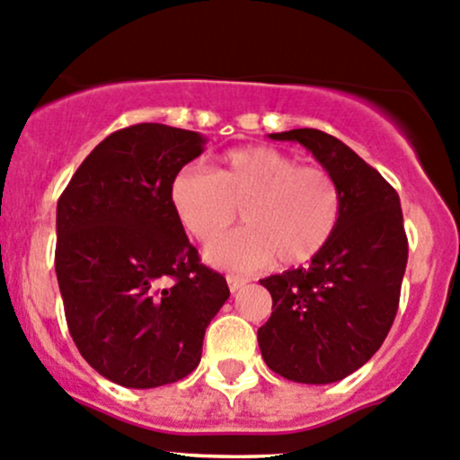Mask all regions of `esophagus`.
<instances>
[{
    "instance_id": "obj_1",
    "label": "esophagus",
    "mask_w": 460,
    "mask_h": 460,
    "mask_svg": "<svg viewBox=\"0 0 460 460\" xmlns=\"http://www.w3.org/2000/svg\"><path fill=\"white\" fill-rule=\"evenodd\" d=\"M226 284H229L231 293H238L240 288L246 287V279L238 278V275H226Z\"/></svg>"
}]
</instances>
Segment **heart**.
<instances>
[{"mask_svg":"<svg viewBox=\"0 0 460 460\" xmlns=\"http://www.w3.org/2000/svg\"><path fill=\"white\" fill-rule=\"evenodd\" d=\"M169 205L191 238H215L243 208L247 226L207 246L211 264L251 273L279 262L304 264L335 235L341 191L328 169L299 165L282 149L253 145L222 154L216 169L182 167L169 182Z\"/></svg>","mask_w":460,"mask_h":460,"instance_id":"heart-1","label":"heart"}]
</instances>
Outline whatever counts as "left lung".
I'll return each instance as SVG.
<instances>
[{
    "instance_id": "left-lung-1",
    "label": "left lung",
    "mask_w": 460,
    "mask_h": 460,
    "mask_svg": "<svg viewBox=\"0 0 460 460\" xmlns=\"http://www.w3.org/2000/svg\"><path fill=\"white\" fill-rule=\"evenodd\" d=\"M304 145L341 191V217L311 264L260 279L273 313L258 331L267 366L297 384H335L379 350L408 264L399 193L340 138L302 128L269 134Z\"/></svg>"
}]
</instances>
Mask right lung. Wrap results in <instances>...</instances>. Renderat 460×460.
Returning a JSON list of instances; mask_svg holds the SVG:
<instances>
[{
	"instance_id": "add662e5",
	"label": "right lung",
	"mask_w": 460,
	"mask_h": 460,
	"mask_svg": "<svg viewBox=\"0 0 460 460\" xmlns=\"http://www.w3.org/2000/svg\"><path fill=\"white\" fill-rule=\"evenodd\" d=\"M207 138L163 123L110 134L57 202L55 269L84 359L125 388L198 368L205 331L229 299L169 205V182Z\"/></svg>"
}]
</instances>
